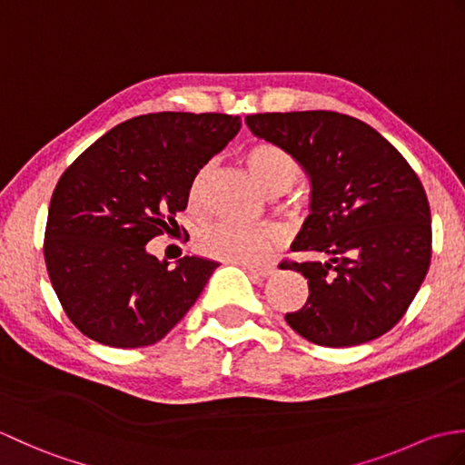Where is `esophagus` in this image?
Masks as SVG:
<instances>
[{
  "instance_id": "obj_1",
  "label": "esophagus",
  "mask_w": 465,
  "mask_h": 465,
  "mask_svg": "<svg viewBox=\"0 0 465 465\" xmlns=\"http://www.w3.org/2000/svg\"><path fill=\"white\" fill-rule=\"evenodd\" d=\"M243 270H248L252 275H258V278H270V275L275 273V268H255V265H245L240 263Z\"/></svg>"
}]
</instances>
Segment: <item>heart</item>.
<instances>
[{
	"label": "heart",
	"instance_id": "b5f03b06",
	"mask_svg": "<svg viewBox=\"0 0 465 465\" xmlns=\"http://www.w3.org/2000/svg\"><path fill=\"white\" fill-rule=\"evenodd\" d=\"M245 163H248L253 180L270 195L290 190L300 177L298 162L280 145L270 142L253 143L245 152ZM207 173H210V167H202L193 177L190 187L192 203L200 202ZM278 242L280 235L273 230H250V227L233 223H217L200 233L197 248L215 260L253 265L268 258Z\"/></svg>",
	"mask_w": 465,
	"mask_h": 465
}]
</instances>
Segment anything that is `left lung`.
<instances>
[{"label": "left lung", "instance_id": "left-lung-1", "mask_svg": "<svg viewBox=\"0 0 465 465\" xmlns=\"http://www.w3.org/2000/svg\"><path fill=\"white\" fill-rule=\"evenodd\" d=\"M250 132L288 152L310 180V215L282 263L310 285L293 331L325 348H351L390 331L416 298L431 258L423 185L385 137L335 112L253 114Z\"/></svg>", "mask_w": 465, "mask_h": 465}]
</instances>
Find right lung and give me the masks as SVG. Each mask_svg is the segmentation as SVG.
<instances>
[{"instance_id":"right-lung-1","label":"right lung","mask_w":465,"mask_h":465,"mask_svg":"<svg viewBox=\"0 0 465 465\" xmlns=\"http://www.w3.org/2000/svg\"><path fill=\"white\" fill-rule=\"evenodd\" d=\"M238 115L162 112L127 120L59 177L45 265L67 318L110 348L160 341L220 263L185 255L167 268L145 250L177 225L197 172L240 132Z\"/></svg>"}]
</instances>
